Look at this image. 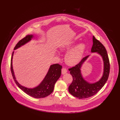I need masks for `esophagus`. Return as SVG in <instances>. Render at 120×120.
Here are the masks:
<instances>
[{
	"instance_id": "esophagus-1",
	"label": "esophagus",
	"mask_w": 120,
	"mask_h": 120,
	"mask_svg": "<svg viewBox=\"0 0 120 120\" xmlns=\"http://www.w3.org/2000/svg\"><path fill=\"white\" fill-rule=\"evenodd\" d=\"M67 72V69L64 68H62V74H65Z\"/></svg>"
}]
</instances>
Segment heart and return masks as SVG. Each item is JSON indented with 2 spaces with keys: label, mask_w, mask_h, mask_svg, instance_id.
Wrapping results in <instances>:
<instances>
[{
  "label": "heart",
  "mask_w": 120,
  "mask_h": 120,
  "mask_svg": "<svg viewBox=\"0 0 120 120\" xmlns=\"http://www.w3.org/2000/svg\"><path fill=\"white\" fill-rule=\"evenodd\" d=\"M71 45L66 48L68 49ZM86 49V45L84 43H81L71 49L66 54L65 60L67 63L71 66L77 64L81 61L85 53Z\"/></svg>",
  "instance_id": "obj_1"
}]
</instances>
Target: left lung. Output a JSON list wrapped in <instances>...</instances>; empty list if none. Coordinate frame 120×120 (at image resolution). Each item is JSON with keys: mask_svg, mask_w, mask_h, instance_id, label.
<instances>
[{"mask_svg": "<svg viewBox=\"0 0 120 120\" xmlns=\"http://www.w3.org/2000/svg\"><path fill=\"white\" fill-rule=\"evenodd\" d=\"M91 51L97 52L102 56L104 63V71L102 78L93 84L87 83L82 77L80 68L89 55L84 57L78 64L68 68L72 76V82L68 87V91L73 96L79 99H85L95 95L101 90L108 79L110 71V63L106 50L103 44L93 36V45Z\"/></svg>", "mask_w": 120, "mask_h": 120, "instance_id": "8db88e82", "label": "left lung"}]
</instances>
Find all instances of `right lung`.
I'll list each match as a JSON object with an SVG mask.
<instances>
[{
	"instance_id": "add662e5",
	"label": "right lung",
	"mask_w": 120,
	"mask_h": 120,
	"mask_svg": "<svg viewBox=\"0 0 120 120\" xmlns=\"http://www.w3.org/2000/svg\"><path fill=\"white\" fill-rule=\"evenodd\" d=\"M33 37V35H26L17 43L14 49L21 47L30 41ZM13 54L14 52H12L11 57V70L12 76L13 77L15 83L17 86L28 95L35 98H44L50 95L53 90L55 83L61 76L62 66L59 64H55L50 66L47 74L46 75L45 78L42 82V83L38 86L34 88V89H28V88L21 86L15 80L12 65V59Z\"/></svg>"
}]
</instances>
